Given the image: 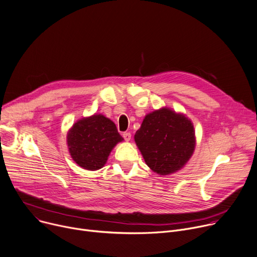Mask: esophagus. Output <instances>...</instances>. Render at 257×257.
<instances>
[{
  "label": "esophagus",
  "instance_id": "esophagus-1",
  "mask_svg": "<svg viewBox=\"0 0 257 257\" xmlns=\"http://www.w3.org/2000/svg\"><path fill=\"white\" fill-rule=\"evenodd\" d=\"M123 138H124V140L126 141V142H128L130 140H131V138H132V135H131V133H127V132H125V133H123Z\"/></svg>",
  "mask_w": 257,
  "mask_h": 257
}]
</instances>
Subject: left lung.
I'll return each mask as SVG.
<instances>
[{"label":"left lung","mask_w":257,"mask_h":257,"mask_svg":"<svg viewBox=\"0 0 257 257\" xmlns=\"http://www.w3.org/2000/svg\"><path fill=\"white\" fill-rule=\"evenodd\" d=\"M135 142L155 174L169 176L181 170L192 157L196 136L192 120L184 113L162 107L144 117Z\"/></svg>","instance_id":"8db88e82"}]
</instances>
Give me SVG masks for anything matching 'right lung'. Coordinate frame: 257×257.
Returning a JSON list of instances; mask_svg holds the SVG:
<instances>
[{"label": "right lung", "mask_w": 257, "mask_h": 257, "mask_svg": "<svg viewBox=\"0 0 257 257\" xmlns=\"http://www.w3.org/2000/svg\"><path fill=\"white\" fill-rule=\"evenodd\" d=\"M122 141L115 123L97 113L78 119L66 136L72 160L87 170L102 168L113 148Z\"/></svg>", "instance_id": "obj_1"}]
</instances>
